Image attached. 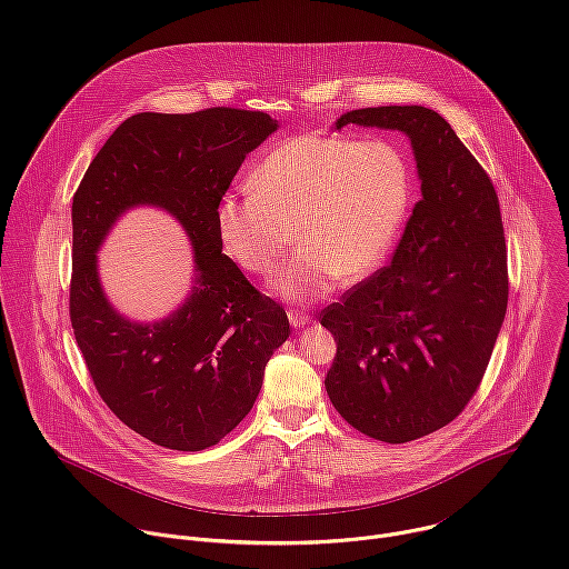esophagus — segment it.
<instances>
[{
    "label": "esophagus",
    "instance_id": "34e87169",
    "mask_svg": "<svg viewBox=\"0 0 569 569\" xmlns=\"http://www.w3.org/2000/svg\"><path fill=\"white\" fill-rule=\"evenodd\" d=\"M287 316H289L291 327H296V329L305 327V325L311 320V318H309V313H305V311H300V309H289V311H287Z\"/></svg>",
    "mask_w": 569,
    "mask_h": 569
}]
</instances>
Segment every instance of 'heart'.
Listing matches in <instances>:
<instances>
[{
    "mask_svg": "<svg viewBox=\"0 0 569 569\" xmlns=\"http://www.w3.org/2000/svg\"><path fill=\"white\" fill-rule=\"evenodd\" d=\"M412 199L406 154L390 141L302 134L276 146L253 170L251 192L217 203L219 242L233 262L269 276V289L293 305L329 296L336 280L372 273L392 249Z\"/></svg>",
    "mask_w": 569,
    "mask_h": 569,
    "instance_id": "b5f03b06",
    "label": "heart"
}]
</instances>
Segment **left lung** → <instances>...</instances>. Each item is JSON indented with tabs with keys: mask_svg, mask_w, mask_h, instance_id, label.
Segmentation results:
<instances>
[{
	"mask_svg": "<svg viewBox=\"0 0 569 569\" xmlns=\"http://www.w3.org/2000/svg\"><path fill=\"white\" fill-rule=\"evenodd\" d=\"M333 126L406 134L421 181L392 262L320 318L336 340L329 401L363 435L403 443L456 419L485 377L509 298L500 203L428 107L352 109Z\"/></svg>",
	"mask_w": 569,
	"mask_h": 569,
	"instance_id": "8db88e82",
	"label": "left lung"
}]
</instances>
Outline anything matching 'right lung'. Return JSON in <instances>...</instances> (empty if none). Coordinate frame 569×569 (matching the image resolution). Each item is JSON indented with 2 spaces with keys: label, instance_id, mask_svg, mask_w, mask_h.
<instances>
[{
  "label": "right lung",
  "instance_id": "1",
  "mask_svg": "<svg viewBox=\"0 0 569 569\" xmlns=\"http://www.w3.org/2000/svg\"><path fill=\"white\" fill-rule=\"evenodd\" d=\"M278 130L264 111L134 113L89 163L71 206L69 311L93 386L126 426L172 450H203L253 408L289 318L221 253L214 212L242 161ZM139 204L161 207L193 247V287L166 319L123 317L101 291L97 251Z\"/></svg>",
  "mask_w": 569,
  "mask_h": 569
}]
</instances>
